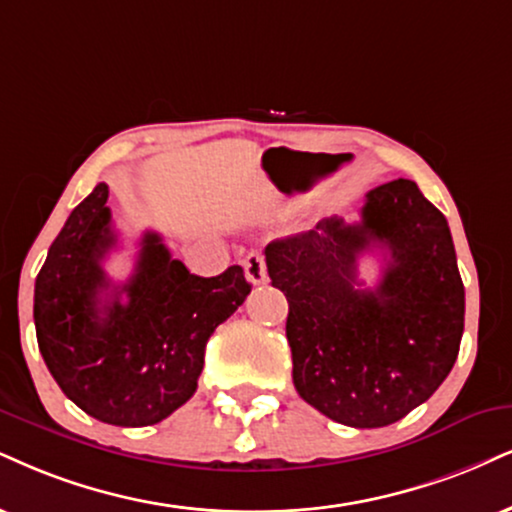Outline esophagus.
Masks as SVG:
<instances>
[{
  "label": "esophagus",
  "mask_w": 512,
  "mask_h": 512,
  "mask_svg": "<svg viewBox=\"0 0 512 512\" xmlns=\"http://www.w3.org/2000/svg\"><path fill=\"white\" fill-rule=\"evenodd\" d=\"M242 266H244L246 280H249L251 285H263V282H266V277H268L266 256H263L261 251H251V254H246Z\"/></svg>",
  "instance_id": "1"
}]
</instances>
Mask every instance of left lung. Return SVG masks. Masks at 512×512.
Returning <instances> with one entry per match:
<instances>
[{
  "instance_id": "8db88e82",
  "label": "left lung",
  "mask_w": 512,
  "mask_h": 512,
  "mask_svg": "<svg viewBox=\"0 0 512 512\" xmlns=\"http://www.w3.org/2000/svg\"><path fill=\"white\" fill-rule=\"evenodd\" d=\"M385 251L375 290L357 256ZM273 287L289 301L287 342L299 396L334 422L387 427L425 403L458 358L465 320L449 223L413 180L365 194L358 223L320 220L266 246Z\"/></svg>"
}]
</instances>
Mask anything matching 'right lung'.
Segmentation results:
<instances>
[{
  "label": "right lung",
  "instance_id": "add662e5",
  "mask_svg": "<svg viewBox=\"0 0 512 512\" xmlns=\"http://www.w3.org/2000/svg\"><path fill=\"white\" fill-rule=\"evenodd\" d=\"M109 185L82 199L35 280L37 346L63 394L118 427L156 425L192 399L206 342L251 292L244 270L199 277L144 232L135 270L113 285L104 258L118 244Z\"/></svg>",
  "mask_w": 512,
  "mask_h": 512
}]
</instances>
